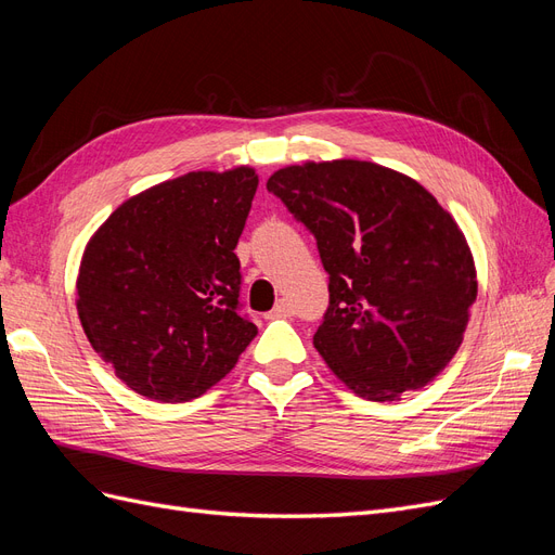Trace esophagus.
I'll use <instances>...</instances> for the list:
<instances>
[{
    "label": "esophagus",
    "mask_w": 555,
    "mask_h": 555,
    "mask_svg": "<svg viewBox=\"0 0 555 555\" xmlns=\"http://www.w3.org/2000/svg\"><path fill=\"white\" fill-rule=\"evenodd\" d=\"M292 314H294L292 304H287V300H280V304H275V308L268 312L266 317L268 319H282V317H292Z\"/></svg>",
    "instance_id": "1"
}]
</instances>
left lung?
Segmentation results:
<instances>
[{
    "instance_id": "1",
    "label": "left lung",
    "mask_w": 555,
    "mask_h": 555,
    "mask_svg": "<svg viewBox=\"0 0 555 555\" xmlns=\"http://www.w3.org/2000/svg\"><path fill=\"white\" fill-rule=\"evenodd\" d=\"M317 241L328 308L314 347L351 391L396 400L463 343L477 300L459 224L416 180L373 162L287 166L266 182Z\"/></svg>"
}]
</instances>
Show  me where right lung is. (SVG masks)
<instances>
[{
	"label": "right lung",
	"mask_w": 555,
	"mask_h": 555,
	"mask_svg": "<svg viewBox=\"0 0 555 555\" xmlns=\"http://www.w3.org/2000/svg\"><path fill=\"white\" fill-rule=\"evenodd\" d=\"M257 184L247 166L184 173L129 198L88 243L78 317L129 389L162 402L198 398L255 340L233 249Z\"/></svg>",
	"instance_id": "1"
}]
</instances>
